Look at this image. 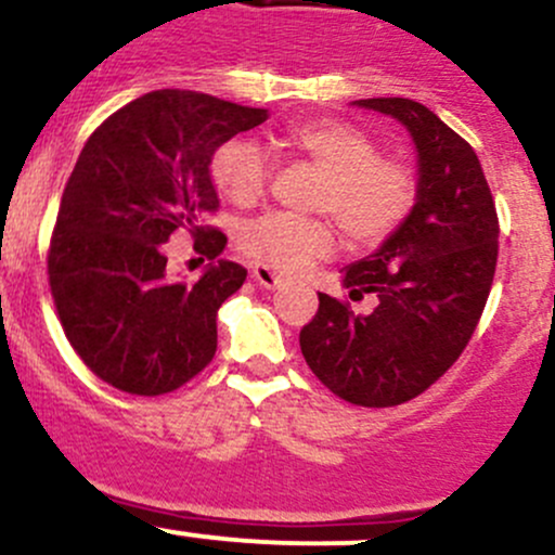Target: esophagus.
Masks as SVG:
<instances>
[{
	"instance_id": "esophagus-1",
	"label": "esophagus",
	"mask_w": 555,
	"mask_h": 555,
	"mask_svg": "<svg viewBox=\"0 0 555 555\" xmlns=\"http://www.w3.org/2000/svg\"><path fill=\"white\" fill-rule=\"evenodd\" d=\"M254 280H257L261 288H267V291H275L278 285L283 283V278H280V272L272 270V267H267V264H257V267H254Z\"/></svg>"
}]
</instances>
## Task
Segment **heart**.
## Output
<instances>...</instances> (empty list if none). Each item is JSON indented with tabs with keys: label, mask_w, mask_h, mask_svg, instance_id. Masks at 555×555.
I'll return each instance as SVG.
<instances>
[{
	"label": "heart",
	"mask_w": 555,
	"mask_h": 555,
	"mask_svg": "<svg viewBox=\"0 0 555 555\" xmlns=\"http://www.w3.org/2000/svg\"><path fill=\"white\" fill-rule=\"evenodd\" d=\"M280 149L301 154L325 183L317 194V209L330 211L353 244H377L409 215L414 180L403 165L377 157V146L364 130L340 120H309L285 130L275 141ZM211 180L228 202L251 207L267 191L270 157L251 139L222 143L211 159ZM244 246L254 257L301 270L309 259L333 246V230L317 217L272 211L244 228Z\"/></svg>",
	"instance_id": "b5f03b06"
}]
</instances>
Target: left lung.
<instances>
[{"mask_svg": "<svg viewBox=\"0 0 555 555\" xmlns=\"http://www.w3.org/2000/svg\"><path fill=\"white\" fill-rule=\"evenodd\" d=\"M401 122L416 149V196L383 246L344 270L357 314L320 294L301 330L309 370L348 403L398 406L446 375L469 344L498 259V215L475 149L414 99H359Z\"/></svg>", "mask_w": 555, "mask_h": 555, "instance_id": "obj_1", "label": "left lung"}]
</instances>
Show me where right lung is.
<instances>
[{"instance_id":"add662e5","label":"right lung","mask_w":555,"mask_h":555,"mask_svg":"<svg viewBox=\"0 0 555 555\" xmlns=\"http://www.w3.org/2000/svg\"><path fill=\"white\" fill-rule=\"evenodd\" d=\"M270 112L198 91L143 93L109 115L73 167L49 246L62 330L96 377L133 396L180 388L217 351V309L246 270L218 259L196 284L166 272L164 244L189 229L205 256L228 238L198 217L220 207L211 157Z\"/></svg>"}]
</instances>
